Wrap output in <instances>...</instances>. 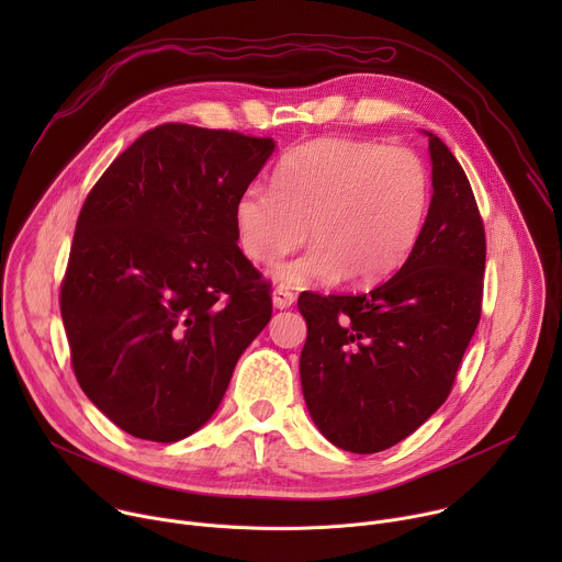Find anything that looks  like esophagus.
I'll use <instances>...</instances> for the list:
<instances>
[{
  "instance_id": "obj_1",
  "label": "esophagus",
  "mask_w": 562,
  "mask_h": 562,
  "mask_svg": "<svg viewBox=\"0 0 562 562\" xmlns=\"http://www.w3.org/2000/svg\"><path fill=\"white\" fill-rule=\"evenodd\" d=\"M295 302V293L286 286H276L273 291V306L276 308H289Z\"/></svg>"
}]
</instances>
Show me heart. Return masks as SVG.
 Here are the masks:
<instances>
[{
    "mask_svg": "<svg viewBox=\"0 0 562 562\" xmlns=\"http://www.w3.org/2000/svg\"><path fill=\"white\" fill-rule=\"evenodd\" d=\"M273 191L251 187L235 202L245 256L271 265L302 245L313 249L276 269L284 284H373L414 249L429 206V173L414 148L323 137L280 159Z\"/></svg>",
    "mask_w": 562,
    "mask_h": 562,
    "instance_id": "obj_1",
    "label": "heart"
}]
</instances>
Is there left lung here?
<instances>
[{
  "mask_svg": "<svg viewBox=\"0 0 562 562\" xmlns=\"http://www.w3.org/2000/svg\"><path fill=\"white\" fill-rule=\"evenodd\" d=\"M427 135L434 198L407 262L369 293L297 297L308 414L353 453L405 440L445 403L483 313L485 224L458 159Z\"/></svg>",
  "mask_w": 562,
  "mask_h": 562,
  "instance_id": "1",
  "label": "left lung"
}]
</instances>
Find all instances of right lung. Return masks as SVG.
Listing matches in <instances>:
<instances>
[{
	"label": "right lung",
	"mask_w": 562,
	"mask_h": 562,
	"mask_svg": "<svg viewBox=\"0 0 562 562\" xmlns=\"http://www.w3.org/2000/svg\"><path fill=\"white\" fill-rule=\"evenodd\" d=\"M273 146L159 124L89 191L59 308L79 386L122 431L153 442L198 431L269 325L271 282L237 247L235 202Z\"/></svg>",
	"instance_id": "1"
}]
</instances>
